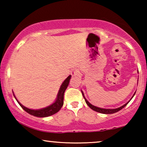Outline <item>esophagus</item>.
Listing matches in <instances>:
<instances>
[{
    "instance_id": "esophagus-1",
    "label": "esophagus",
    "mask_w": 147,
    "mask_h": 147,
    "mask_svg": "<svg viewBox=\"0 0 147 147\" xmlns=\"http://www.w3.org/2000/svg\"><path fill=\"white\" fill-rule=\"evenodd\" d=\"M71 74L72 76H78L80 74V70L77 69V68H74L71 70Z\"/></svg>"
}]
</instances>
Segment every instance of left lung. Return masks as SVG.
Masks as SVG:
<instances>
[{"instance_id":"left-lung-1","label":"left lung","mask_w":147,"mask_h":147,"mask_svg":"<svg viewBox=\"0 0 147 147\" xmlns=\"http://www.w3.org/2000/svg\"><path fill=\"white\" fill-rule=\"evenodd\" d=\"M82 95H83V96H84V99H85V101H86V104H88V106H89V107H90V108H91V109L94 110V111L98 112H100V113H102V114H113V113H115V112H118V111H119V110L122 109V108H123L124 107H125V106L128 104V102H129L130 101V100H131L132 98L130 100V101H128V102H126V103L125 104H124V105L122 106L121 107H120V108H116V109H104V108H100L96 107V106H93V105H92V104H90V102H88V100L86 99L85 97H84V95L83 92H82ZM135 93H136V92H135ZM134 94L133 95V96H134ZM133 96H132V97H133Z\"/></svg>"}]
</instances>
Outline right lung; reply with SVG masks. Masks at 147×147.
Here are the masks:
<instances>
[{"label": "right lung", "instance_id": "1", "mask_svg": "<svg viewBox=\"0 0 147 147\" xmlns=\"http://www.w3.org/2000/svg\"><path fill=\"white\" fill-rule=\"evenodd\" d=\"M71 78V76H69L66 78L65 81L63 82V84H61V87H60L59 93L57 95V98L56 100V101L52 104V105L48 106V107L45 108H43L41 110H31L29 109V108L25 107L20 102L17 100L18 103L21 107L23 109L31 115L37 116V117H47V116H49L53 115V114L57 113V112L59 111V110L61 109L63 104V96H64V92H65L66 88H67L68 84H69V80Z\"/></svg>", "mask_w": 147, "mask_h": 147}]
</instances>
